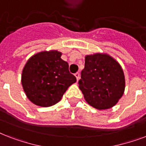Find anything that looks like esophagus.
<instances>
[{
  "label": "esophagus",
  "mask_w": 146,
  "mask_h": 146,
  "mask_svg": "<svg viewBox=\"0 0 146 146\" xmlns=\"http://www.w3.org/2000/svg\"><path fill=\"white\" fill-rule=\"evenodd\" d=\"M75 76H76V80H77V81L79 80H80V73H75Z\"/></svg>",
  "instance_id": "obj_1"
}]
</instances>
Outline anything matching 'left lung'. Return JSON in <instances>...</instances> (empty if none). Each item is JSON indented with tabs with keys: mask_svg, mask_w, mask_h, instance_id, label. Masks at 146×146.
I'll return each mask as SVG.
<instances>
[{
	"mask_svg": "<svg viewBox=\"0 0 146 146\" xmlns=\"http://www.w3.org/2000/svg\"><path fill=\"white\" fill-rule=\"evenodd\" d=\"M78 83L87 103L98 110L111 108L125 91L122 66L106 53L86 55L85 68Z\"/></svg>",
	"mask_w": 146,
	"mask_h": 146,
	"instance_id": "obj_1",
	"label": "left lung"
}]
</instances>
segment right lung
I'll use <instances>...</instances> for the list:
<instances>
[{
  "mask_svg": "<svg viewBox=\"0 0 146 146\" xmlns=\"http://www.w3.org/2000/svg\"><path fill=\"white\" fill-rule=\"evenodd\" d=\"M61 55L57 50L41 51L33 55L23 69V89L29 100L37 106L57 104L69 87L76 82Z\"/></svg>",
  "mask_w": 146,
  "mask_h": 146,
  "instance_id": "right-lung-1",
  "label": "right lung"
}]
</instances>
